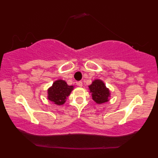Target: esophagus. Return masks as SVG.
Wrapping results in <instances>:
<instances>
[{
	"label": "esophagus",
	"mask_w": 158,
	"mask_h": 158,
	"mask_svg": "<svg viewBox=\"0 0 158 158\" xmlns=\"http://www.w3.org/2000/svg\"><path fill=\"white\" fill-rule=\"evenodd\" d=\"M77 85L79 86V87H82V86H83V82H81V81H78V82H77Z\"/></svg>",
	"instance_id": "esophagus-1"
}]
</instances>
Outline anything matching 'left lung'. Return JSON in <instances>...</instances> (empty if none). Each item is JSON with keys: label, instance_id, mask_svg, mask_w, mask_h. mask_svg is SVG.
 <instances>
[{"label": "left lung", "instance_id": "left-lung-1", "mask_svg": "<svg viewBox=\"0 0 158 158\" xmlns=\"http://www.w3.org/2000/svg\"><path fill=\"white\" fill-rule=\"evenodd\" d=\"M88 88L90 93H91L93 100L96 103L101 104L109 101L110 91L101 80H95L93 81L91 85L88 86Z\"/></svg>", "mask_w": 158, "mask_h": 158}]
</instances>
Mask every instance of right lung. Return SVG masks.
Here are the masks:
<instances>
[{"label":"right lung","instance_id":"obj_1","mask_svg":"<svg viewBox=\"0 0 158 158\" xmlns=\"http://www.w3.org/2000/svg\"><path fill=\"white\" fill-rule=\"evenodd\" d=\"M73 88V85H68L63 80H57L47 90V98L55 104L62 105L65 103Z\"/></svg>","mask_w":158,"mask_h":158}]
</instances>
